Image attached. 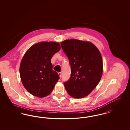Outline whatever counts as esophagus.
Wrapping results in <instances>:
<instances>
[{"label": "esophagus", "instance_id": "1", "mask_svg": "<svg viewBox=\"0 0 130 130\" xmlns=\"http://www.w3.org/2000/svg\"><path fill=\"white\" fill-rule=\"evenodd\" d=\"M58 74L59 75L60 78H61V72H58Z\"/></svg>", "mask_w": 130, "mask_h": 130}]
</instances>
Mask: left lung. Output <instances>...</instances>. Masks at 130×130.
I'll return each mask as SVG.
<instances>
[{
  "mask_svg": "<svg viewBox=\"0 0 130 130\" xmlns=\"http://www.w3.org/2000/svg\"><path fill=\"white\" fill-rule=\"evenodd\" d=\"M71 67L70 79L64 83L69 94L76 99L87 96L99 83L103 74L102 58L93 43L76 39L61 42Z\"/></svg>",
  "mask_w": 130,
  "mask_h": 130,
  "instance_id": "8db88e82",
  "label": "left lung"
}]
</instances>
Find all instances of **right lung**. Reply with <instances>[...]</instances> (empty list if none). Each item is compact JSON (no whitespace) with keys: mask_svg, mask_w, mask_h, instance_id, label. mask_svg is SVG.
<instances>
[{"mask_svg":"<svg viewBox=\"0 0 130 130\" xmlns=\"http://www.w3.org/2000/svg\"><path fill=\"white\" fill-rule=\"evenodd\" d=\"M61 48L56 42H41L31 46L20 63L19 73L25 89L32 95L44 98L52 93L59 76L51 60Z\"/></svg>","mask_w":130,"mask_h":130,"instance_id":"obj_1","label":"right lung"}]
</instances>
